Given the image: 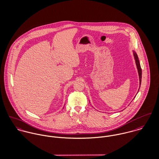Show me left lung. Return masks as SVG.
<instances>
[{
	"label": "left lung",
	"mask_w": 159,
	"mask_h": 159,
	"mask_svg": "<svg viewBox=\"0 0 159 159\" xmlns=\"http://www.w3.org/2000/svg\"><path fill=\"white\" fill-rule=\"evenodd\" d=\"M134 57H135V62H136V67L138 69V74H139V85L141 86V78H142V71H141V66L139 62V59L138 57V56L136 54V52L134 51ZM140 88V86H139Z\"/></svg>",
	"instance_id": "obj_1"
}]
</instances>
